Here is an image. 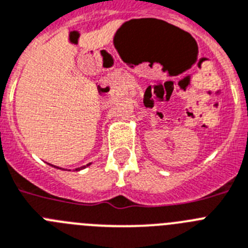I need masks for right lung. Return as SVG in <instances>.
I'll return each mask as SVG.
<instances>
[{
	"label": "right lung",
	"mask_w": 248,
	"mask_h": 248,
	"mask_svg": "<svg viewBox=\"0 0 248 248\" xmlns=\"http://www.w3.org/2000/svg\"><path fill=\"white\" fill-rule=\"evenodd\" d=\"M88 166V165H87ZM81 169H85V166H83V167H81ZM81 169H76V171H79V170H81Z\"/></svg>",
	"instance_id": "obj_1"
}]
</instances>
